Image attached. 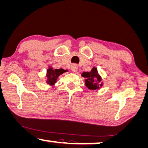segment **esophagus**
Returning a JSON list of instances; mask_svg holds the SVG:
<instances>
[{
  "instance_id": "34e87169",
  "label": "esophagus",
  "mask_w": 148,
  "mask_h": 148,
  "mask_svg": "<svg viewBox=\"0 0 148 148\" xmlns=\"http://www.w3.org/2000/svg\"><path fill=\"white\" fill-rule=\"evenodd\" d=\"M78 65H77V64H73L72 65V66H71V70H72V72H76V71H77V70H78Z\"/></svg>"
}]
</instances>
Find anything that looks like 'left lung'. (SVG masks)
<instances>
[{
    "instance_id": "left-lung-1",
    "label": "left lung",
    "mask_w": 148,
    "mask_h": 148,
    "mask_svg": "<svg viewBox=\"0 0 148 148\" xmlns=\"http://www.w3.org/2000/svg\"><path fill=\"white\" fill-rule=\"evenodd\" d=\"M82 76L86 78L85 85L90 90H98L103 86V83L101 82V77L95 66L90 72H83Z\"/></svg>"
}]
</instances>
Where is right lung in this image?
Here are the masks:
<instances>
[{"label": "right lung", "mask_w": 148, "mask_h": 148, "mask_svg": "<svg viewBox=\"0 0 148 148\" xmlns=\"http://www.w3.org/2000/svg\"><path fill=\"white\" fill-rule=\"evenodd\" d=\"M65 72V70H63L62 69H54L49 66V69L47 70L46 83L51 86H54L55 84L57 82L58 76H59L60 75L62 74Z\"/></svg>", "instance_id": "right-lung-1"}]
</instances>
